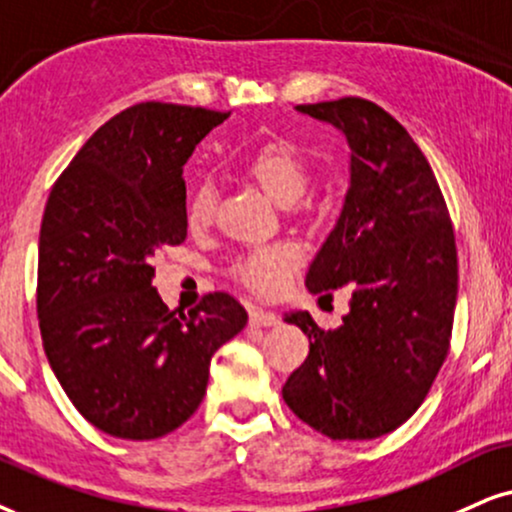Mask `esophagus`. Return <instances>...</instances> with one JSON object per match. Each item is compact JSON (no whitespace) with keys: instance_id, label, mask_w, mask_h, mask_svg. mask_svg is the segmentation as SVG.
<instances>
[{"instance_id":"obj_1","label":"esophagus","mask_w":512,"mask_h":512,"mask_svg":"<svg viewBox=\"0 0 512 512\" xmlns=\"http://www.w3.org/2000/svg\"><path fill=\"white\" fill-rule=\"evenodd\" d=\"M249 320H251V325H256V327H270V325L280 323V315H277L275 311H268V308L251 306Z\"/></svg>"}]
</instances>
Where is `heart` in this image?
<instances>
[{
  "mask_svg": "<svg viewBox=\"0 0 512 512\" xmlns=\"http://www.w3.org/2000/svg\"><path fill=\"white\" fill-rule=\"evenodd\" d=\"M244 170L261 185L270 197L292 204L304 194L311 178L306 154L289 140H270L249 154ZM216 208V189L211 182H199L189 189L187 220L192 225H204L211 220ZM301 263V249L296 244L280 242L249 251L235 263V273L246 287L258 294H277L287 287Z\"/></svg>",
  "mask_w": 512,
  "mask_h": 512,
  "instance_id": "1",
  "label": "heart"
}]
</instances>
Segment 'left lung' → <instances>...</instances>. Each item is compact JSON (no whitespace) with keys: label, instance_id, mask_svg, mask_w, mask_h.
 Segmentation results:
<instances>
[{"label":"left lung","instance_id":"left-lung-1","mask_svg":"<svg viewBox=\"0 0 512 512\" xmlns=\"http://www.w3.org/2000/svg\"><path fill=\"white\" fill-rule=\"evenodd\" d=\"M351 147V187L337 227L306 275L313 294L351 289L337 330L285 313L311 342L282 387L292 413L330 439H375L430 394L451 346L458 251L444 194L408 130L361 97L301 104Z\"/></svg>","mask_w":512,"mask_h":512}]
</instances>
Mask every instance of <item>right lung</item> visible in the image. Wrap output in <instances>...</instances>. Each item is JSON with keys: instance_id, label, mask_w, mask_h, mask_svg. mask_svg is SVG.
I'll use <instances>...</instances> for the list:
<instances>
[{"instance_id": "1", "label": "right lung", "mask_w": 512, "mask_h": 512, "mask_svg": "<svg viewBox=\"0 0 512 512\" xmlns=\"http://www.w3.org/2000/svg\"><path fill=\"white\" fill-rule=\"evenodd\" d=\"M230 113L142 102L82 144L49 192L37 318L56 380L87 422L118 439L178 430L206 394L211 358L246 325L232 294L175 315L151 256L187 237L182 166Z\"/></svg>"}]
</instances>
